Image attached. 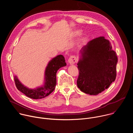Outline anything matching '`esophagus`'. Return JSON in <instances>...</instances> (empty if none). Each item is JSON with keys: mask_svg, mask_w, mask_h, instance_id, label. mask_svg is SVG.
Returning <instances> with one entry per match:
<instances>
[{"mask_svg": "<svg viewBox=\"0 0 133 133\" xmlns=\"http://www.w3.org/2000/svg\"><path fill=\"white\" fill-rule=\"evenodd\" d=\"M77 61V58H76V57L75 56H70L68 60V62L70 64H74L75 63H76Z\"/></svg>", "mask_w": 133, "mask_h": 133, "instance_id": "obj_1", "label": "esophagus"}]
</instances>
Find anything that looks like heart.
<instances>
[{
	"instance_id": "1",
	"label": "heart",
	"mask_w": 133,
	"mask_h": 133,
	"mask_svg": "<svg viewBox=\"0 0 133 133\" xmlns=\"http://www.w3.org/2000/svg\"><path fill=\"white\" fill-rule=\"evenodd\" d=\"M80 34H81V31H79V30L75 31V32L74 33V35H79Z\"/></svg>"
}]
</instances>
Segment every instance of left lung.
Returning a JSON list of instances; mask_svg holds the SVG:
<instances>
[{
    "mask_svg": "<svg viewBox=\"0 0 133 133\" xmlns=\"http://www.w3.org/2000/svg\"><path fill=\"white\" fill-rule=\"evenodd\" d=\"M80 54L77 87L86 94L97 95L116 79V53L108 40L99 37L83 47Z\"/></svg>",
    "mask_w": 133,
    "mask_h": 133,
    "instance_id": "1",
    "label": "left lung"
}]
</instances>
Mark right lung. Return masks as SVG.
Here are the masks:
<instances>
[{"label":"right lung","mask_w":133,"mask_h":133,"mask_svg":"<svg viewBox=\"0 0 133 133\" xmlns=\"http://www.w3.org/2000/svg\"><path fill=\"white\" fill-rule=\"evenodd\" d=\"M66 66L64 57L59 55L52 58L48 63L45 71V83L43 86L31 89L25 86L18 79L16 76L14 80L17 88L27 97L35 99H42L51 94L56 87V73L61 67Z\"/></svg>","instance_id":"add662e5"}]
</instances>
